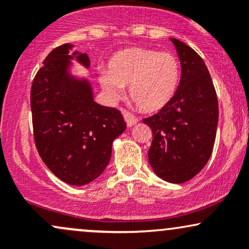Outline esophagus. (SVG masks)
<instances>
[{
  "instance_id": "esophagus-1",
  "label": "esophagus",
  "mask_w": 249,
  "mask_h": 249,
  "mask_svg": "<svg viewBox=\"0 0 249 249\" xmlns=\"http://www.w3.org/2000/svg\"><path fill=\"white\" fill-rule=\"evenodd\" d=\"M122 115H123V117H124L125 122H126V125L128 127H131L132 125H134L137 122H138V118H137V117L134 116L132 112L125 110V108H122Z\"/></svg>"
}]
</instances>
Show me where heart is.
<instances>
[{
    "label": "heart",
    "instance_id": "b5f03b06",
    "mask_svg": "<svg viewBox=\"0 0 249 249\" xmlns=\"http://www.w3.org/2000/svg\"><path fill=\"white\" fill-rule=\"evenodd\" d=\"M181 68L176 56L147 48H127L111 57L107 71L99 76L108 97H121L128 85L131 99L145 112L166 107L178 91Z\"/></svg>",
    "mask_w": 249,
    "mask_h": 249
}]
</instances>
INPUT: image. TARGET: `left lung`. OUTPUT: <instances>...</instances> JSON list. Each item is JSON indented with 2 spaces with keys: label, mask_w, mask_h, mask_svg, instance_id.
<instances>
[{
  "label": "left lung",
  "mask_w": 249,
  "mask_h": 249,
  "mask_svg": "<svg viewBox=\"0 0 249 249\" xmlns=\"http://www.w3.org/2000/svg\"><path fill=\"white\" fill-rule=\"evenodd\" d=\"M181 64V78L172 102L142 119L152 130L148 162L154 173L173 184L196 176L210 159L215 141L219 105L202 58L187 44L171 38Z\"/></svg>",
  "instance_id": "obj_1"
}]
</instances>
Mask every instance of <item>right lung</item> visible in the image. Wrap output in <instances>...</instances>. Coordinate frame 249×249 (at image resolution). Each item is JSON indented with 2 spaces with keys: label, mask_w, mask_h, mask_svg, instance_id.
I'll use <instances>...</instances> for the list:
<instances>
[{
  "label": "right lung",
  "mask_w": 249,
  "mask_h": 249,
  "mask_svg": "<svg viewBox=\"0 0 249 249\" xmlns=\"http://www.w3.org/2000/svg\"><path fill=\"white\" fill-rule=\"evenodd\" d=\"M71 44L53 49L31 85L34 139L39 157L57 178L69 185L89 184L111 158L112 142L126 128L121 111L93 101L85 79L68 73L70 59L90 65L87 53L69 55Z\"/></svg>",
  "instance_id": "obj_1"
}]
</instances>
